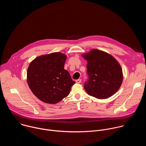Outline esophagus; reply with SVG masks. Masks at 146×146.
<instances>
[{
  "label": "esophagus",
  "instance_id": "esophagus-1",
  "mask_svg": "<svg viewBox=\"0 0 146 146\" xmlns=\"http://www.w3.org/2000/svg\"><path fill=\"white\" fill-rule=\"evenodd\" d=\"M81 82V80L80 78H79V79L76 80V83H80Z\"/></svg>",
  "mask_w": 146,
  "mask_h": 146
}]
</instances>
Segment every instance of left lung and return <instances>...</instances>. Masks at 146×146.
I'll return each instance as SVG.
<instances>
[{
    "mask_svg": "<svg viewBox=\"0 0 146 146\" xmlns=\"http://www.w3.org/2000/svg\"><path fill=\"white\" fill-rule=\"evenodd\" d=\"M87 61L89 80L85 83L87 94L99 99L113 96L120 88L123 73L119 62L110 54L92 49L81 55Z\"/></svg>",
    "mask_w": 146,
    "mask_h": 146,
    "instance_id": "1",
    "label": "left lung"
}]
</instances>
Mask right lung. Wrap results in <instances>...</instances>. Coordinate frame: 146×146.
Here are the masks:
<instances>
[{
    "label": "right lung",
    "instance_id": "obj_1",
    "mask_svg": "<svg viewBox=\"0 0 146 146\" xmlns=\"http://www.w3.org/2000/svg\"><path fill=\"white\" fill-rule=\"evenodd\" d=\"M66 55L59 52L36 57L29 65L27 82L41 101L56 104L68 96L75 83L64 69Z\"/></svg>",
    "mask_w": 146,
    "mask_h": 146
}]
</instances>
